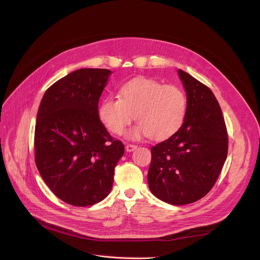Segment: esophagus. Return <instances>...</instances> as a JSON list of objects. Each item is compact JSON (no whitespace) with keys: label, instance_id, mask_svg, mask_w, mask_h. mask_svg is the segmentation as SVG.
Listing matches in <instances>:
<instances>
[{"label":"esophagus","instance_id":"34e87169","mask_svg":"<svg viewBox=\"0 0 260 260\" xmlns=\"http://www.w3.org/2000/svg\"><path fill=\"white\" fill-rule=\"evenodd\" d=\"M137 148V145L135 144H127L125 145V151L127 152H133Z\"/></svg>","mask_w":260,"mask_h":260}]
</instances>
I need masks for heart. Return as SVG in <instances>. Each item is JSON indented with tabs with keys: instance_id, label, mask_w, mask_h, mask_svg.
I'll return each instance as SVG.
<instances>
[{
	"instance_id": "1",
	"label": "heart",
	"mask_w": 260,
	"mask_h": 260,
	"mask_svg": "<svg viewBox=\"0 0 260 260\" xmlns=\"http://www.w3.org/2000/svg\"><path fill=\"white\" fill-rule=\"evenodd\" d=\"M185 92L174 84L139 77L123 83L119 98L108 96L102 102L99 115L102 122L114 135H121L132 122H139L129 137L146 136L162 141L177 133L187 113Z\"/></svg>"
}]
</instances>
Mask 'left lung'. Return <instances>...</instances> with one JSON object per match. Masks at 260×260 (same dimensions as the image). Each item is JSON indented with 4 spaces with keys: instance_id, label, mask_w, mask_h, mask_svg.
<instances>
[{
    "instance_id": "left-lung-1",
    "label": "left lung",
    "mask_w": 260,
    "mask_h": 260,
    "mask_svg": "<svg viewBox=\"0 0 260 260\" xmlns=\"http://www.w3.org/2000/svg\"><path fill=\"white\" fill-rule=\"evenodd\" d=\"M187 113L180 130L151 148L147 181L157 199L186 205L215 185L228 155V132L221 108L207 85L179 69Z\"/></svg>"
}]
</instances>
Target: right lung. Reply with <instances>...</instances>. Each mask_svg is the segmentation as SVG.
Returning a JSON list of instances; mask_svg holds the SVG:
<instances>
[{"label": "right lung", "mask_w": 260, "mask_h": 260, "mask_svg": "<svg viewBox=\"0 0 260 260\" xmlns=\"http://www.w3.org/2000/svg\"><path fill=\"white\" fill-rule=\"evenodd\" d=\"M108 69L75 70L52 84L41 100L35 130L36 165L50 190L69 205L84 207L111 193L123 153L99 117Z\"/></svg>", "instance_id": "1"}]
</instances>
